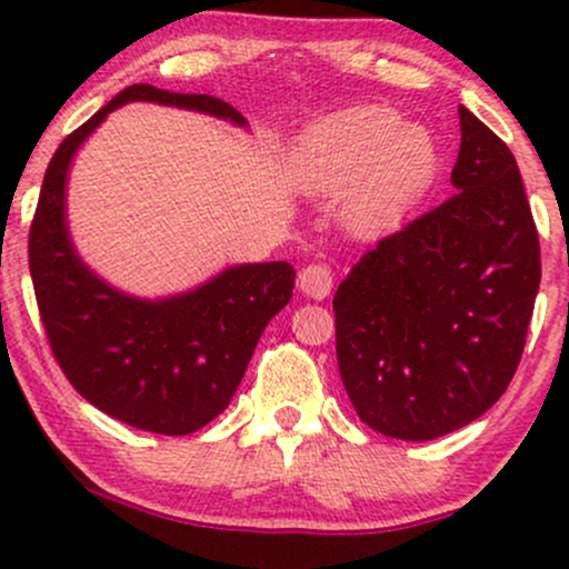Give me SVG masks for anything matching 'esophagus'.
Returning <instances> with one entry per match:
<instances>
[{
  "instance_id": "obj_1",
  "label": "esophagus",
  "mask_w": 569,
  "mask_h": 569,
  "mask_svg": "<svg viewBox=\"0 0 569 569\" xmlns=\"http://www.w3.org/2000/svg\"><path fill=\"white\" fill-rule=\"evenodd\" d=\"M298 284L306 296L313 300H325L332 290V271L325 263H309L298 273Z\"/></svg>"
}]
</instances>
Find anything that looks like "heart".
<instances>
[{
	"instance_id": "obj_1",
	"label": "heart",
	"mask_w": 569,
	"mask_h": 569,
	"mask_svg": "<svg viewBox=\"0 0 569 569\" xmlns=\"http://www.w3.org/2000/svg\"><path fill=\"white\" fill-rule=\"evenodd\" d=\"M439 143L423 124H402L386 106L330 113L298 138L292 178L300 189L343 193L353 231L378 233L397 223L431 189Z\"/></svg>"
}]
</instances>
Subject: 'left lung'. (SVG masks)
I'll use <instances>...</instances> for the list:
<instances>
[{"label":"left lung","instance_id":"obj_1","mask_svg":"<svg viewBox=\"0 0 569 569\" xmlns=\"http://www.w3.org/2000/svg\"><path fill=\"white\" fill-rule=\"evenodd\" d=\"M452 193L380 239L332 298L353 410L393 439L485 416L522 359L540 284L538 229L509 146L460 106Z\"/></svg>","mask_w":569,"mask_h":569}]
</instances>
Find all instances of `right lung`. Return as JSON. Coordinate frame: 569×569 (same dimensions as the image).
Wrapping results in <instances>:
<instances>
[{
  "instance_id": "right-lung-1",
  "label": "right lung",
  "mask_w": 569,
  "mask_h": 569,
  "mask_svg": "<svg viewBox=\"0 0 569 569\" xmlns=\"http://www.w3.org/2000/svg\"><path fill=\"white\" fill-rule=\"evenodd\" d=\"M130 100L244 124L220 98L124 87L52 153L31 220L29 269L52 357L73 389L127 426L183 437L229 407L260 332L290 303L296 269L284 260L231 266L197 290L162 300L124 296L87 269L66 229V176L87 136Z\"/></svg>"
}]
</instances>
